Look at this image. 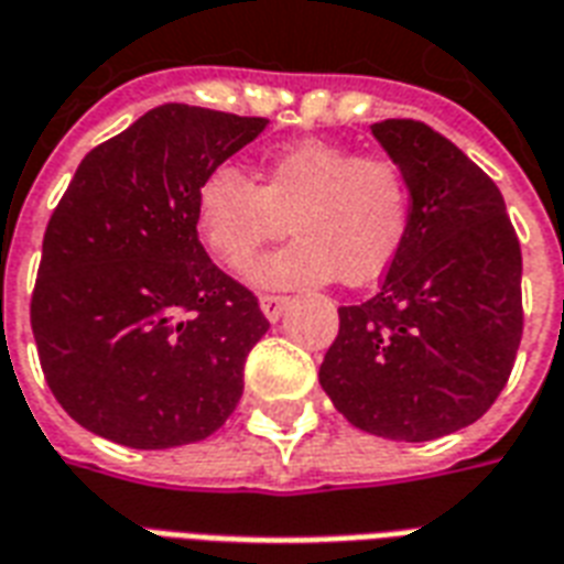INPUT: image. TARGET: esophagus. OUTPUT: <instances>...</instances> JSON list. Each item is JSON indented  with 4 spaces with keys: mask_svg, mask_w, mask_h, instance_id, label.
<instances>
[{
    "mask_svg": "<svg viewBox=\"0 0 564 564\" xmlns=\"http://www.w3.org/2000/svg\"><path fill=\"white\" fill-rule=\"evenodd\" d=\"M286 304H290V299H283V295H260V311H263V316L269 322L281 319Z\"/></svg>",
    "mask_w": 564,
    "mask_h": 564,
    "instance_id": "34e87169",
    "label": "esophagus"
}]
</instances>
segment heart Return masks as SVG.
I'll use <instances>...</instances> for the list:
<instances>
[{"label":"heart","mask_w":564,"mask_h":564,"mask_svg":"<svg viewBox=\"0 0 564 564\" xmlns=\"http://www.w3.org/2000/svg\"><path fill=\"white\" fill-rule=\"evenodd\" d=\"M411 206L397 162L307 139L265 156L260 183L234 165L209 171L197 186L195 218L206 248L230 269H245L290 221L299 239L253 269L263 286H316L334 278L364 286L402 251Z\"/></svg>","instance_id":"obj_1"}]
</instances>
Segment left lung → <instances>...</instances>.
<instances>
[{
	"mask_svg": "<svg viewBox=\"0 0 564 564\" xmlns=\"http://www.w3.org/2000/svg\"><path fill=\"white\" fill-rule=\"evenodd\" d=\"M372 135L405 171L411 227L381 290L339 307L319 384L369 435L435 441L476 423L521 346V245L482 167L420 120Z\"/></svg>",
	"mask_w": 564,
	"mask_h": 564,
	"instance_id": "obj_1",
	"label": "left lung"
}]
</instances>
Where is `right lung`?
Instances as JSON below:
<instances>
[{
	"instance_id": "add662e5",
	"label": "right lung",
	"mask_w": 564,
	"mask_h": 564,
	"mask_svg": "<svg viewBox=\"0 0 564 564\" xmlns=\"http://www.w3.org/2000/svg\"><path fill=\"white\" fill-rule=\"evenodd\" d=\"M265 123L165 102L76 167L43 234L32 330L53 397L94 435L171 449L239 405L269 319L197 242L195 195Z\"/></svg>"
}]
</instances>
